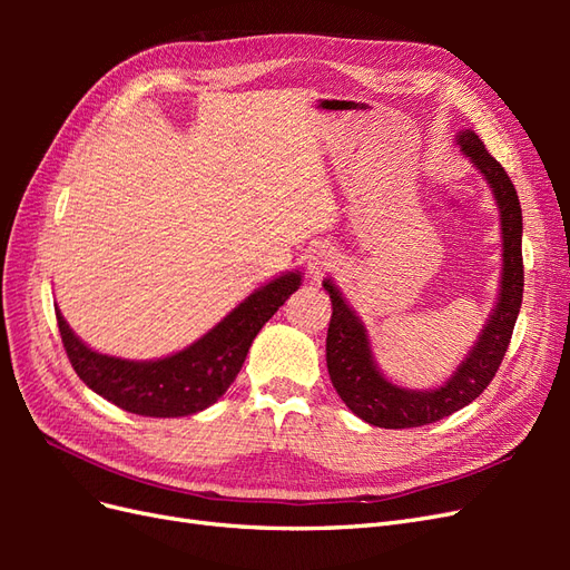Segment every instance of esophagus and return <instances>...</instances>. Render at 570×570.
<instances>
[{"label": "esophagus", "mask_w": 570, "mask_h": 570, "mask_svg": "<svg viewBox=\"0 0 570 570\" xmlns=\"http://www.w3.org/2000/svg\"><path fill=\"white\" fill-rule=\"evenodd\" d=\"M337 262V254L333 247L327 245H316L308 249V273L314 275V281H318L321 275H325L327 271H331Z\"/></svg>", "instance_id": "obj_1"}]
</instances>
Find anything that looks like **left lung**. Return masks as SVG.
Masks as SVG:
<instances>
[{
  "mask_svg": "<svg viewBox=\"0 0 570 570\" xmlns=\"http://www.w3.org/2000/svg\"><path fill=\"white\" fill-rule=\"evenodd\" d=\"M456 145L488 180L502 226V281L490 316L465 352L456 371L433 390H411L392 383L373 354L371 335L356 316L342 289L327 278L323 287L333 302V316L325 337V361L340 400L361 421L377 428L402 430L435 423L469 406L494 377L507 354L515 318L523 302V214L515 187L473 130H459Z\"/></svg>",
  "mask_w": 570,
  "mask_h": 570,
  "instance_id": "1",
  "label": "left lung"
}]
</instances>
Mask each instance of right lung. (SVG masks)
I'll use <instances>...</instances> for the list:
<instances>
[{
  "instance_id": "obj_1",
  "label": "right lung",
  "mask_w": 570,
  "mask_h": 570,
  "mask_svg": "<svg viewBox=\"0 0 570 570\" xmlns=\"http://www.w3.org/2000/svg\"><path fill=\"white\" fill-rule=\"evenodd\" d=\"M302 271H285L256 287L233 312L185 350L135 361L95 352L66 323H57L68 358L80 381L118 409L151 419L193 416L226 394L243 368L254 337L302 285Z\"/></svg>"
}]
</instances>
